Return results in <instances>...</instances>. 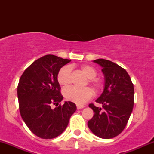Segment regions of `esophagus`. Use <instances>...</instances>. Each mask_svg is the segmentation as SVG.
Here are the masks:
<instances>
[{
  "label": "esophagus",
  "mask_w": 154,
  "mask_h": 154,
  "mask_svg": "<svg viewBox=\"0 0 154 154\" xmlns=\"http://www.w3.org/2000/svg\"><path fill=\"white\" fill-rule=\"evenodd\" d=\"M84 108V106L83 105H80V104H77V109H80Z\"/></svg>",
  "instance_id": "esophagus-1"
}]
</instances>
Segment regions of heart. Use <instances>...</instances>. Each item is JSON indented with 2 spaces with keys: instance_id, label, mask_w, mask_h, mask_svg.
<instances>
[{
  "instance_id": "b5f03b06",
  "label": "heart",
  "mask_w": 154,
  "mask_h": 154,
  "mask_svg": "<svg viewBox=\"0 0 154 154\" xmlns=\"http://www.w3.org/2000/svg\"><path fill=\"white\" fill-rule=\"evenodd\" d=\"M81 70L88 77V83H91L96 90H98L101 86V83L98 80L94 77L97 76V71L90 66H83ZM57 80L60 85L63 86H67L71 82V67L69 66H63L60 68L57 74ZM65 97L70 101L74 102L77 104H83L87 100L91 98L93 96V91L88 87L78 88L71 86L66 88L63 91Z\"/></svg>"
}]
</instances>
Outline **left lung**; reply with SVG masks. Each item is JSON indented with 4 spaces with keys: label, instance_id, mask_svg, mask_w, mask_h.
I'll list each match as a JSON object with an SVG mask.
<instances>
[{
    "label": "left lung",
    "instance_id": "1",
    "mask_svg": "<svg viewBox=\"0 0 154 154\" xmlns=\"http://www.w3.org/2000/svg\"><path fill=\"white\" fill-rule=\"evenodd\" d=\"M102 68L104 87L100 97L95 100L102 108L93 103L94 116L88 122V127L97 137L112 139L125 128L134 104V88L128 73L116 63L107 60H94Z\"/></svg>",
    "mask_w": 154,
    "mask_h": 154
}]
</instances>
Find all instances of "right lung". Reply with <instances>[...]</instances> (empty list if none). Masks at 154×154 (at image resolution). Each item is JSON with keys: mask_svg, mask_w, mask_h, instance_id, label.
<instances>
[{"mask_svg": "<svg viewBox=\"0 0 154 154\" xmlns=\"http://www.w3.org/2000/svg\"><path fill=\"white\" fill-rule=\"evenodd\" d=\"M71 60L54 55H45L34 61L24 71L18 86L19 110L24 123L32 133L51 139L63 133L73 113L75 103L66 101L58 106L63 97L57 74Z\"/></svg>", "mask_w": 154, "mask_h": 154, "instance_id": "right-lung-1", "label": "right lung"}]
</instances>
